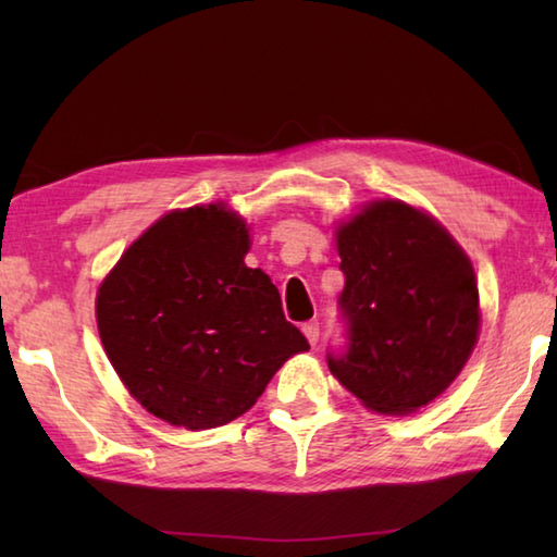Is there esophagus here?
I'll use <instances>...</instances> for the list:
<instances>
[{
    "label": "esophagus",
    "instance_id": "obj_1",
    "mask_svg": "<svg viewBox=\"0 0 557 557\" xmlns=\"http://www.w3.org/2000/svg\"><path fill=\"white\" fill-rule=\"evenodd\" d=\"M304 335H306V339L311 342V345H315L318 342V335H321V325H318L315 321H309V323H304Z\"/></svg>",
    "mask_w": 557,
    "mask_h": 557
}]
</instances>
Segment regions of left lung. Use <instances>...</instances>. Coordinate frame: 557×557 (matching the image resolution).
I'll return each instance as SVG.
<instances>
[{
	"mask_svg": "<svg viewBox=\"0 0 557 557\" xmlns=\"http://www.w3.org/2000/svg\"><path fill=\"white\" fill-rule=\"evenodd\" d=\"M347 347L327 369L377 413H411L445 393L474 351L481 313L471 260L443 224L375 200L337 230Z\"/></svg>",
	"mask_w": 557,
	"mask_h": 557,
	"instance_id": "obj_1",
	"label": "left lung"
}]
</instances>
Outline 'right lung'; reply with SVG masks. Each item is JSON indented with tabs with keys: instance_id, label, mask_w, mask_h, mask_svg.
Returning a JSON list of instances; mask_svg holds the SVG:
<instances>
[{
	"instance_id": "add662e5",
	"label": "right lung",
	"mask_w": 557,
	"mask_h": 557,
	"mask_svg": "<svg viewBox=\"0 0 557 557\" xmlns=\"http://www.w3.org/2000/svg\"><path fill=\"white\" fill-rule=\"evenodd\" d=\"M248 230L220 203L172 210L126 248L98 289V330L116 375L152 417L218 429L263 395L309 342L277 287L246 268Z\"/></svg>"
}]
</instances>
